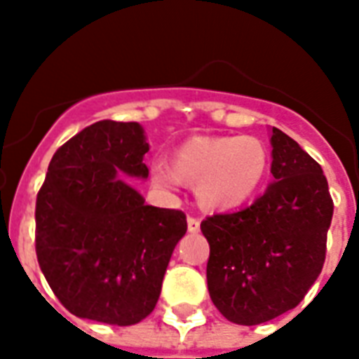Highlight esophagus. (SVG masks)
Returning <instances> with one entry per match:
<instances>
[{"label":"esophagus","mask_w":359,"mask_h":359,"mask_svg":"<svg viewBox=\"0 0 359 359\" xmlns=\"http://www.w3.org/2000/svg\"><path fill=\"white\" fill-rule=\"evenodd\" d=\"M199 229H201V219L196 218V216H188V231L197 233Z\"/></svg>","instance_id":"1"}]
</instances>
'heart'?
Segmentation results:
<instances>
[{
    "label": "heart",
    "instance_id": "obj_1",
    "mask_svg": "<svg viewBox=\"0 0 359 359\" xmlns=\"http://www.w3.org/2000/svg\"><path fill=\"white\" fill-rule=\"evenodd\" d=\"M175 165L154 160V184L175 188L180 179L196 182L197 199L208 208H233L255 196L266 179L270 154L253 135L196 137L180 147Z\"/></svg>",
    "mask_w": 359,
    "mask_h": 359
}]
</instances>
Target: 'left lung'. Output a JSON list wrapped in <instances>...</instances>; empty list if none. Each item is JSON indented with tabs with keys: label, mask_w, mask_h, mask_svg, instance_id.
Returning <instances> with one entry per match:
<instances>
[{
	"label": "left lung",
	"mask_w": 359,
	"mask_h": 359,
	"mask_svg": "<svg viewBox=\"0 0 359 359\" xmlns=\"http://www.w3.org/2000/svg\"><path fill=\"white\" fill-rule=\"evenodd\" d=\"M273 182L253 205L214 214L201 231L210 244L208 292L227 320L255 326L304 300L326 259L334 201L323 168L272 128Z\"/></svg>",
	"instance_id": "left-lung-1"
}]
</instances>
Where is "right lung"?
<instances>
[{
    "mask_svg": "<svg viewBox=\"0 0 359 359\" xmlns=\"http://www.w3.org/2000/svg\"><path fill=\"white\" fill-rule=\"evenodd\" d=\"M137 123L98 121L53 154L36 194L35 250L53 294L80 318L132 326L151 315L186 214L145 205L123 180L149 177Z\"/></svg>",
    "mask_w": 359,
    "mask_h": 359,
    "instance_id": "obj_1",
    "label": "right lung"
}]
</instances>
